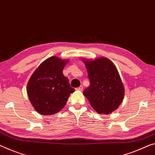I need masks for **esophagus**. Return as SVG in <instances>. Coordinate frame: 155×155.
Listing matches in <instances>:
<instances>
[{"mask_svg":"<svg viewBox=\"0 0 155 155\" xmlns=\"http://www.w3.org/2000/svg\"><path fill=\"white\" fill-rule=\"evenodd\" d=\"M76 89L78 90V91H82V90H83V87H82V86H80V87L77 88V89Z\"/></svg>","mask_w":155,"mask_h":155,"instance_id":"esophagus-1","label":"esophagus"}]
</instances>
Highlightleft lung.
I'll use <instances>...</instances> for the list:
<instances>
[{
	"instance_id": "8db88e82",
	"label": "left lung",
	"mask_w": 155,
	"mask_h": 155,
	"mask_svg": "<svg viewBox=\"0 0 155 155\" xmlns=\"http://www.w3.org/2000/svg\"><path fill=\"white\" fill-rule=\"evenodd\" d=\"M89 79V87L83 94L98 114H111L117 109L125 95L118 70L109 59H83Z\"/></svg>"
}]
</instances>
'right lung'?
<instances>
[{
  "label": "right lung",
  "instance_id": "add662e5",
  "mask_svg": "<svg viewBox=\"0 0 155 155\" xmlns=\"http://www.w3.org/2000/svg\"><path fill=\"white\" fill-rule=\"evenodd\" d=\"M68 60L55 56L48 58L38 66L27 85L30 101L41 115H53L65 106L70 94L75 91L63 75Z\"/></svg>",
  "mask_w": 155,
  "mask_h": 155
}]
</instances>
